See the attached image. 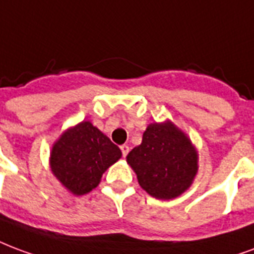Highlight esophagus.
Returning <instances> with one entry per match:
<instances>
[{"instance_id": "obj_1", "label": "esophagus", "mask_w": 254, "mask_h": 254, "mask_svg": "<svg viewBox=\"0 0 254 254\" xmlns=\"http://www.w3.org/2000/svg\"><path fill=\"white\" fill-rule=\"evenodd\" d=\"M121 151H122V156L125 157V156H127V153H129V146L124 144V145H121Z\"/></svg>"}]
</instances>
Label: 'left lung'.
I'll list each match as a JSON object with an SVG mask.
<instances>
[{
  "label": "left lung",
  "instance_id": "obj_1",
  "mask_svg": "<svg viewBox=\"0 0 254 254\" xmlns=\"http://www.w3.org/2000/svg\"><path fill=\"white\" fill-rule=\"evenodd\" d=\"M198 160L196 146L171 120L149 124L141 144L127 156L141 189L161 200L178 198L191 187Z\"/></svg>",
  "mask_w": 254,
  "mask_h": 254
}]
</instances>
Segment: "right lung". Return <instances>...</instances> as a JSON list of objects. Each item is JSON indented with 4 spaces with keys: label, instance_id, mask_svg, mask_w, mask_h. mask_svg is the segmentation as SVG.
Segmentation results:
<instances>
[{
    "label": "right lung",
    "instance_id": "obj_1",
    "mask_svg": "<svg viewBox=\"0 0 254 254\" xmlns=\"http://www.w3.org/2000/svg\"><path fill=\"white\" fill-rule=\"evenodd\" d=\"M122 152L90 121L69 127L54 142L50 168L60 185L75 196L89 194Z\"/></svg>",
    "mask_w": 254,
    "mask_h": 254
}]
</instances>
